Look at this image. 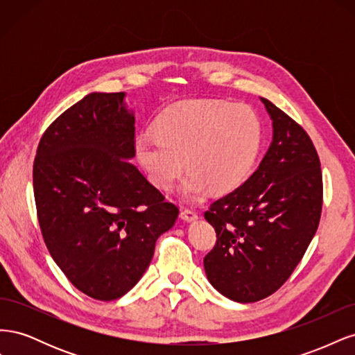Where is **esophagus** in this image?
<instances>
[{"label": "esophagus", "mask_w": 355, "mask_h": 355, "mask_svg": "<svg viewBox=\"0 0 355 355\" xmlns=\"http://www.w3.org/2000/svg\"><path fill=\"white\" fill-rule=\"evenodd\" d=\"M180 218L185 222H192L198 218V214L194 209H182L180 210Z\"/></svg>", "instance_id": "1"}]
</instances>
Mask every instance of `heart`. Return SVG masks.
Segmentation results:
<instances>
[{
    "label": "heart",
    "instance_id": "obj_1",
    "mask_svg": "<svg viewBox=\"0 0 355 355\" xmlns=\"http://www.w3.org/2000/svg\"><path fill=\"white\" fill-rule=\"evenodd\" d=\"M262 145V123L250 106L228 101H185L158 116L157 133L137 137L136 155L159 189L173 187L180 171L182 192L201 197L209 188L228 192L249 176Z\"/></svg>",
    "mask_w": 355,
    "mask_h": 355
}]
</instances>
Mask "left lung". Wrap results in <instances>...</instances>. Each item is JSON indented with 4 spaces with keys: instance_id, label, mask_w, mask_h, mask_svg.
I'll use <instances>...</instances> for the list:
<instances>
[{
    "instance_id": "obj_1",
    "label": "left lung",
    "mask_w": 355,
    "mask_h": 355,
    "mask_svg": "<svg viewBox=\"0 0 355 355\" xmlns=\"http://www.w3.org/2000/svg\"><path fill=\"white\" fill-rule=\"evenodd\" d=\"M272 142L243 185L210 204L204 218L216 244L204 257L209 282L235 302L277 292L315 235L323 206L320 158L308 133L268 99Z\"/></svg>"
}]
</instances>
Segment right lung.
Here are the masks:
<instances>
[{
  "label": "right lung",
  "instance_id": "right-lung-1",
  "mask_svg": "<svg viewBox=\"0 0 355 355\" xmlns=\"http://www.w3.org/2000/svg\"><path fill=\"white\" fill-rule=\"evenodd\" d=\"M125 93H90L53 121L34 161L42 239L80 292L125 295L151 263L179 209L133 166L135 115Z\"/></svg>",
  "mask_w": 355,
  "mask_h": 355
}]
</instances>
